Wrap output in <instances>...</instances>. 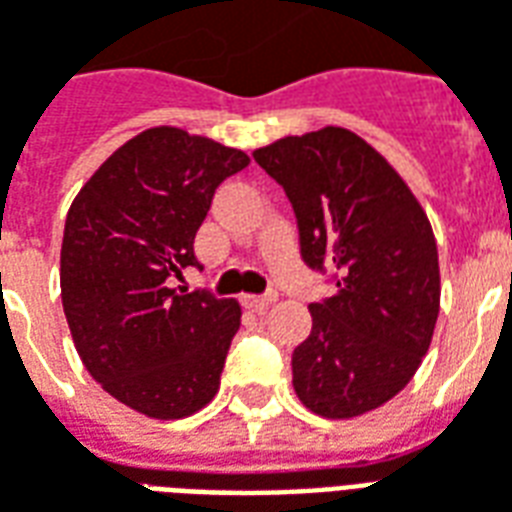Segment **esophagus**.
Here are the masks:
<instances>
[{
    "label": "esophagus",
    "instance_id": "esophagus-1",
    "mask_svg": "<svg viewBox=\"0 0 512 512\" xmlns=\"http://www.w3.org/2000/svg\"><path fill=\"white\" fill-rule=\"evenodd\" d=\"M274 301H277L274 293H268V296H244V307H249V310H266Z\"/></svg>",
    "mask_w": 512,
    "mask_h": 512
}]
</instances>
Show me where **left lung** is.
Listing matches in <instances>:
<instances>
[{"instance_id":"8db88e82","label":"left lung","mask_w":512,"mask_h":512,"mask_svg":"<svg viewBox=\"0 0 512 512\" xmlns=\"http://www.w3.org/2000/svg\"><path fill=\"white\" fill-rule=\"evenodd\" d=\"M252 156L293 202L304 263L337 268L332 299L310 304L293 389L318 417H362L414 378L433 340L441 277L428 213L348 128L282 136Z\"/></svg>"}]
</instances>
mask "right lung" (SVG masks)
I'll use <instances>...</instances> for the list:
<instances>
[{
    "label": "right lung",
    "instance_id": "1",
    "mask_svg": "<svg viewBox=\"0 0 512 512\" xmlns=\"http://www.w3.org/2000/svg\"><path fill=\"white\" fill-rule=\"evenodd\" d=\"M249 164L238 147L147 128L73 197L60 252L62 310L87 373L150 419H183L219 392L241 304L172 288L197 266L213 191Z\"/></svg>",
    "mask_w": 512,
    "mask_h": 512
}]
</instances>
